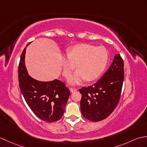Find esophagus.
<instances>
[{"label":"esophagus","mask_w":147,"mask_h":147,"mask_svg":"<svg viewBox=\"0 0 147 147\" xmlns=\"http://www.w3.org/2000/svg\"><path fill=\"white\" fill-rule=\"evenodd\" d=\"M77 90H78L77 88H70V91H71V92H74L77 91Z\"/></svg>","instance_id":"esophagus-1"}]
</instances>
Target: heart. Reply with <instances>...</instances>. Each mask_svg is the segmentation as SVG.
<instances>
[{
	"label": "heart",
	"instance_id": "heart-1",
	"mask_svg": "<svg viewBox=\"0 0 147 147\" xmlns=\"http://www.w3.org/2000/svg\"><path fill=\"white\" fill-rule=\"evenodd\" d=\"M67 57L62 56V74L70 76L76 65L77 71L69 77L68 83L77 85L86 80H95L104 72L108 62V52L104 47H96L88 43H81L72 47L66 52Z\"/></svg>",
	"mask_w": 147,
	"mask_h": 147
}]
</instances>
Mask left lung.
<instances>
[{
	"label": "left lung",
	"instance_id": "1",
	"mask_svg": "<svg viewBox=\"0 0 147 147\" xmlns=\"http://www.w3.org/2000/svg\"><path fill=\"white\" fill-rule=\"evenodd\" d=\"M124 74L123 60L120 54H116L100 80L79 90L82 95L80 107L84 117L97 122L107 118L114 111L120 100Z\"/></svg>",
	"mask_w": 147,
	"mask_h": 147
}]
</instances>
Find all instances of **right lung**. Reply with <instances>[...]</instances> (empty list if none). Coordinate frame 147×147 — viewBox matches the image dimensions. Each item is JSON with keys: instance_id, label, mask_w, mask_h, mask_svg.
I'll list each match as a JSON object with an SVG mask.
<instances>
[{"instance_id": "obj_1", "label": "right lung", "mask_w": 147, "mask_h": 147, "mask_svg": "<svg viewBox=\"0 0 147 147\" xmlns=\"http://www.w3.org/2000/svg\"><path fill=\"white\" fill-rule=\"evenodd\" d=\"M25 52L24 48L18 67L19 85L23 97L40 119L47 123L57 121L64 114L70 95L69 90L60 80L40 82L31 77L24 63Z\"/></svg>"}]
</instances>
